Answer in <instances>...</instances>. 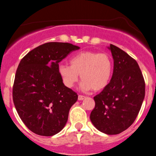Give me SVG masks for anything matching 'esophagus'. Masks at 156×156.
<instances>
[{"mask_svg": "<svg viewBox=\"0 0 156 156\" xmlns=\"http://www.w3.org/2000/svg\"><path fill=\"white\" fill-rule=\"evenodd\" d=\"M84 98H85V97H84V96H82V95H78V100H84Z\"/></svg>", "mask_w": 156, "mask_h": 156, "instance_id": "34e87169", "label": "esophagus"}]
</instances>
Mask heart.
Segmentation results:
<instances>
[{"label": "heart", "instance_id": "heart-1", "mask_svg": "<svg viewBox=\"0 0 156 156\" xmlns=\"http://www.w3.org/2000/svg\"><path fill=\"white\" fill-rule=\"evenodd\" d=\"M70 65L61 64L59 74L67 87H74L79 78L82 80L83 90L104 89L109 83L112 75V60L108 53L86 50L75 53L71 57Z\"/></svg>", "mask_w": 156, "mask_h": 156}]
</instances>
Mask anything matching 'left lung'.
I'll return each mask as SVG.
<instances>
[{
    "mask_svg": "<svg viewBox=\"0 0 156 156\" xmlns=\"http://www.w3.org/2000/svg\"><path fill=\"white\" fill-rule=\"evenodd\" d=\"M114 60L112 79L94 97L91 112L94 127L106 134H119L136 119L145 97V81L134 59L113 44L109 48Z\"/></svg>",
    "mask_w": 156,
    "mask_h": 156,
    "instance_id": "8db88e82",
    "label": "left lung"
}]
</instances>
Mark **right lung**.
Returning a JSON list of instances; mask_svg holds the SVG:
<instances>
[{
	"mask_svg": "<svg viewBox=\"0 0 156 156\" xmlns=\"http://www.w3.org/2000/svg\"><path fill=\"white\" fill-rule=\"evenodd\" d=\"M78 49L69 43L49 42L33 49L20 61L12 100L21 120L33 133L50 136L65 127L78 95L64 85L59 62Z\"/></svg>",
	"mask_w": 156,
	"mask_h": 156,
	"instance_id": "add662e5",
	"label": "right lung"
}]
</instances>
